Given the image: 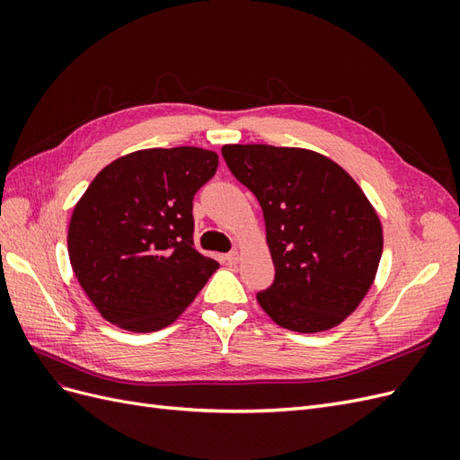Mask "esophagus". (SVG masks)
<instances>
[{"label": "esophagus", "mask_w": 460, "mask_h": 460, "mask_svg": "<svg viewBox=\"0 0 460 460\" xmlns=\"http://www.w3.org/2000/svg\"><path fill=\"white\" fill-rule=\"evenodd\" d=\"M238 261H240V253H238V252H230V253L226 255V262H228V264H235Z\"/></svg>", "instance_id": "34e87169"}]
</instances>
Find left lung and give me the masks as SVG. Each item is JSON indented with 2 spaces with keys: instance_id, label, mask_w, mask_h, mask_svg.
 Returning a JSON list of instances; mask_svg holds the SVG:
<instances>
[{
  "instance_id": "1",
  "label": "left lung",
  "mask_w": 460,
  "mask_h": 460,
  "mask_svg": "<svg viewBox=\"0 0 460 460\" xmlns=\"http://www.w3.org/2000/svg\"><path fill=\"white\" fill-rule=\"evenodd\" d=\"M230 172L261 203L274 282L257 301L294 332L338 326L363 301L378 270L380 218L355 180L320 153L225 146Z\"/></svg>"
}]
</instances>
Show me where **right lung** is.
<instances>
[{"mask_svg":"<svg viewBox=\"0 0 460 460\" xmlns=\"http://www.w3.org/2000/svg\"><path fill=\"white\" fill-rule=\"evenodd\" d=\"M201 147H153L97 174L68 226V259L95 309L130 332L182 314L218 262L193 247V196L217 172Z\"/></svg>","mask_w":460,"mask_h":460,"instance_id":"1","label":"right lung"}]
</instances>
